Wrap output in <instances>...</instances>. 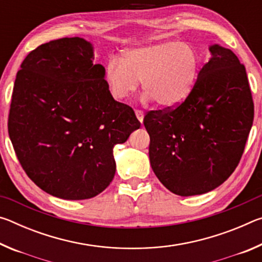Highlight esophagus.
<instances>
[{
    "label": "esophagus",
    "mask_w": 262,
    "mask_h": 262,
    "mask_svg": "<svg viewBox=\"0 0 262 262\" xmlns=\"http://www.w3.org/2000/svg\"><path fill=\"white\" fill-rule=\"evenodd\" d=\"M135 115H136V118L139 119V121L141 122V123H143V119H144V113L142 112V111H135Z\"/></svg>",
    "instance_id": "obj_1"
}]
</instances>
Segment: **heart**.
<instances>
[{
    "label": "heart",
    "instance_id": "heart-1",
    "mask_svg": "<svg viewBox=\"0 0 262 262\" xmlns=\"http://www.w3.org/2000/svg\"><path fill=\"white\" fill-rule=\"evenodd\" d=\"M200 56L192 46L176 40L159 41L123 52L121 60L111 57L105 82L115 100L134 94L142 81L144 101L156 100L164 108L183 104L196 85Z\"/></svg>",
    "mask_w": 262,
    "mask_h": 262
}]
</instances>
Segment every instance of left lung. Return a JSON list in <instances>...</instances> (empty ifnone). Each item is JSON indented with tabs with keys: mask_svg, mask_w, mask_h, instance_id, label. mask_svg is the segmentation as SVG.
I'll return each instance as SVG.
<instances>
[{
	"mask_svg": "<svg viewBox=\"0 0 262 262\" xmlns=\"http://www.w3.org/2000/svg\"><path fill=\"white\" fill-rule=\"evenodd\" d=\"M192 94L174 110L144 117L149 158L159 181L180 196L219 187L237 167L254 117L245 67L237 55L210 45Z\"/></svg>",
	"mask_w": 262,
	"mask_h": 262,
	"instance_id": "1",
	"label": "left lung"
}]
</instances>
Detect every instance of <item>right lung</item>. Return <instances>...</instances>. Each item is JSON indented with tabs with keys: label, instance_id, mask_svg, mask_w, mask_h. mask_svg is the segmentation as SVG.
<instances>
[{
	"label": "right lung",
	"instance_id": "obj_1",
	"mask_svg": "<svg viewBox=\"0 0 262 262\" xmlns=\"http://www.w3.org/2000/svg\"><path fill=\"white\" fill-rule=\"evenodd\" d=\"M94 59L83 38L42 43L20 64L12 92L8 129L17 158L38 187L64 200L103 192L115 174L114 145L141 126L111 96Z\"/></svg>",
	"mask_w": 262,
	"mask_h": 262
}]
</instances>
